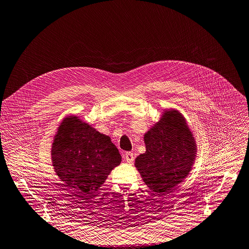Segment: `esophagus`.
Returning a JSON list of instances; mask_svg holds the SVG:
<instances>
[{
  "mask_svg": "<svg viewBox=\"0 0 249 249\" xmlns=\"http://www.w3.org/2000/svg\"><path fill=\"white\" fill-rule=\"evenodd\" d=\"M124 159L127 163H132L134 161V155L131 152H127L124 154Z\"/></svg>",
  "mask_w": 249,
  "mask_h": 249,
  "instance_id": "1",
  "label": "esophagus"
}]
</instances>
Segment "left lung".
<instances>
[{"instance_id":"obj_1","label":"left lung","mask_w":249,"mask_h":249,"mask_svg":"<svg viewBox=\"0 0 249 249\" xmlns=\"http://www.w3.org/2000/svg\"><path fill=\"white\" fill-rule=\"evenodd\" d=\"M144 142L146 152L136 158L135 167L153 192L166 196L193 169L196 157L194 134L182 113L166 109L145 133Z\"/></svg>"}]
</instances>
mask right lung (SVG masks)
I'll return each instance as SVG.
<instances>
[{
  "label": "right lung",
  "mask_w": 249,
  "mask_h": 249,
  "mask_svg": "<svg viewBox=\"0 0 249 249\" xmlns=\"http://www.w3.org/2000/svg\"><path fill=\"white\" fill-rule=\"evenodd\" d=\"M51 153L60 180L83 196L97 192L122 159L109 136L74 115L61 121Z\"/></svg>",
  "instance_id": "add662e5"
}]
</instances>
